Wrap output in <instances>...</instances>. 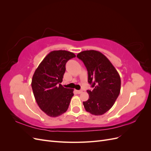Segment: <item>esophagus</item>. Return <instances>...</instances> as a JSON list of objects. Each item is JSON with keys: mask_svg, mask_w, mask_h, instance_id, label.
Wrapping results in <instances>:
<instances>
[{"mask_svg": "<svg viewBox=\"0 0 151 151\" xmlns=\"http://www.w3.org/2000/svg\"><path fill=\"white\" fill-rule=\"evenodd\" d=\"M76 93H77V94H81V93H83V91H81V90H79V91H76Z\"/></svg>", "mask_w": 151, "mask_h": 151, "instance_id": "obj_1", "label": "esophagus"}]
</instances>
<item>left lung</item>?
<instances>
[{
  "mask_svg": "<svg viewBox=\"0 0 151 151\" xmlns=\"http://www.w3.org/2000/svg\"><path fill=\"white\" fill-rule=\"evenodd\" d=\"M88 70V83L93 88L88 90L89 99L84 108L94 115H101L113 106L121 89L118 72L104 55L96 50H86L77 55Z\"/></svg>",
  "mask_w": 151,
  "mask_h": 151,
  "instance_id": "left-lung-1",
  "label": "left lung"
}]
</instances>
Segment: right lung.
I'll return each mask as SVG.
<instances>
[{
  "label": "right lung",
  "mask_w": 151,
  "mask_h": 151,
  "mask_svg": "<svg viewBox=\"0 0 151 151\" xmlns=\"http://www.w3.org/2000/svg\"><path fill=\"white\" fill-rule=\"evenodd\" d=\"M76 55L66 50H54L44 58L36 68L31 81L36 101L40 109L51 117L64 113L74 96L73 89L60 84L65 72V64Z\"/></svg>",
  "instance_id": "1"
}]
</instances>
